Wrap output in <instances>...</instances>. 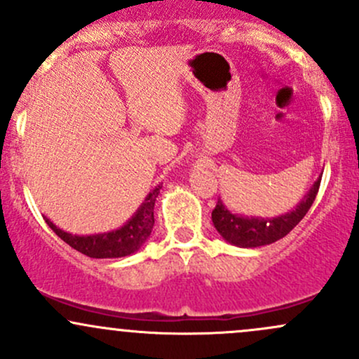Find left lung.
Returning a JSON list of instances; mask_svg holds the SVG:
<instances>
[{
    "instance_id": "left-lung-1",
    "label": "left lung",
    "mask_w": 359,
    "mask_h": 359,
    "mask_svg": "<svg viewBox=\"0 0 359 359\" xmlns=\"http://www.w3.org/2000/svg\"><path fill=\"white\" fill-rule=\"evenodd\" d=\"M318 188L320 180L315 181L311 190L308 191L306 196L302 200V203L294 210L273 219L240 217L236 214H231L222 205L221 200H217L214 210H212V222H214L215 229L219 231V234L226 241L241 246V248H255V246L271 245V243H276L277 240L286 236L289 231L306 215L311 203L315 202Z\"/></svg>"
}]
</instances>
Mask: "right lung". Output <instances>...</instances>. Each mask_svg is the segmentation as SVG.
I'll use <instances>...</instances> for the list:
<instances>
[{
	"instance_id": "obj_1",
	"label": "right lung",
	"mask_w": 359,
	"mask_h": 359,
	"mask_svg": "<svg viewBox=\"0 0 359 359\" xmlns=\"http://www.w3.org/2000/svg\"><path fill=\"white\" fill-rule=\"evenodd\" d=\"M161 188H163V184H159V187H156V190L150 191L137 214L125 226L116 231H111V233L92 234V236H73V234L65 233L60 227H56L49 219H46V222L72 248L90 258H118L132 255L147 241L150 233H152L154 205H156V198L159 195Z\"/></svg>"
}]
</instances>
